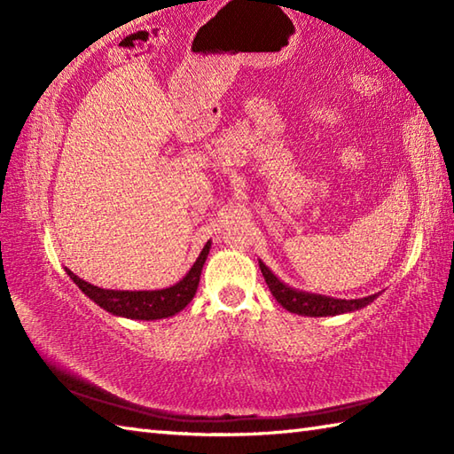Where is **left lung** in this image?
<instances>
[{
  "label": "left lung",
  "mask_w": 454,
  "mask_h": 454,
  "mask_svg": "<svg viewBox=\"0 0 454 454\" xmlns=\"http://www.w3.org/2000/svg\"><path fill=\"white\" fill-rule=\"evenodd\" d=\"M259 269H262L269 291H271V294L277 298V302L283 308H286L288 312H294L301 316H335V314L359 310V308L372 302L376 298V294H372L364 298H355V301H340V298H330L322 294H308L283 285L262 262H259Z\"/></svg>",
  "instance_id": "left-lung-1"
}]
</instances>
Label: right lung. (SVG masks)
<instances>
[{
  "label": "right lung",
  "instance_id": "1",
  "mask_svg": "<svg viewBox=\"0 0 454 454\" xmlns=\"http://www.w3.org/2000/svg\"><path fill=\"white\" fill-rule=\"evenodd\" d=\"M208 249L210 242H207V246L202 247V252L195 265L191 267V271L177 285L163 288V291H105V288L85 283L83 278L74 275L70 269H66V273L103 310L114 316L132 317V320H160V317H168L181 312L192 301L200 281L202 265L207 262Z\"/></svg>",
  "mask_w": 454,
  "mask_h": 454
}]
</instances>
